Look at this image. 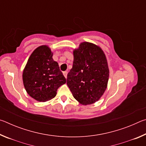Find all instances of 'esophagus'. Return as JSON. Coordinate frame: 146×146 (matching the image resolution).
<instances>
[{"instance_id": "obj_1", "label": "esophagus", "mask_w": 146, "mask_h": 146, "mask_svg": "<svg viewBox=\"0 0 146 146\" xmlns=\"http://www.w3.org/2000/svg\"><path fill=\"white\" fill-rule=\"evenodd\" d=\"M63 75L64 76H65V78H67V75H68V71H64L63 72Z\"/></svg>"}]
</instances>
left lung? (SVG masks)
<instances>
[{"label": "left lung", "mask_w": 146, "mask_h": 146, "mask_svg": "<svg viewBox=\"0 0 146 146\" xmlns=\"http://www.w3.org/2000/svg\"><path fill=\"white\" fill-rule=\"evenodd\" d=\"M73 57L67 85L79 103L92 104L107 88L110 71L105 54L99 46L84 42L73 51Z\"/></svg>", "instance_id": "1"}]
</instances>
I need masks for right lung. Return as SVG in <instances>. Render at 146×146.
I'll use <instances>...</instances> for the list:
<instances>
[{"label": "right lung", "mask_w": 146, "mask_h": 146, "mask_svg": "<svg viewBox=\"0 0 146 146\" xmlns=\"http://www.w3.org/2000/svg\"><path fill=\"white\" fill-rule=\"evenodd\" d=\"M48 46L38 47L29 56L23 73L28 95L38 102H46L56 95L58 88L66 82L58 64L52 58Z\"/></svg>", "instance_id": "1"}]
</instances>
